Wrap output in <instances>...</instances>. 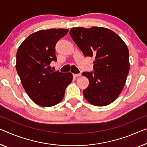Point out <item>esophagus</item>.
I'll return each mask as SVG.
<instances>
[{"mask_svg":"<svg viewBox=\"0 0 147 147\" xmlns=\"http://www.w3.org/2000/svg\"><path fill=\"white\" fill-rule=\"evenodd\" d=\"M73 76L75 77V78H77V77L81 76V74H74Z\"/></svg>","mask_w":147,"mask_h":147,"instance_id":"1","label":"esophagus"}]
</instances>
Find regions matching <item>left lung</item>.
I'll return each mask as SVG.
<instances>
[{
  "instance_id": "left-lung-1",
  "label": "left lung",
  "mask_w": 147,
  "mask_h": 147,
  "mask_svg": "<svg viewBox=\"0 0 147 147\" xmlns=\"http://www.w3.org/2000/svg\"><path fill=\"white\" fill-rule=\"evenodd\" d=\"M72 39L85 56H94L93 71L83 72L89 84L83 90L92 105L104 107L116 100L123 90L129 71V51L114 31L102 27L73 28Z\"/></svg>"
}]
</instances>
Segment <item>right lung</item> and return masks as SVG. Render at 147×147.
Returning a JSON list of instances; mask_svg holds the SVG:
<instances>
[{
	"mask_svg": "<svg viewBox=\"0 0 147 147\" xmlns=\"http://www.w3.org/2000/svg\"><path fill=\"white\" fill-rule=\"evenodd\" d=\"M67 29H50L33 33L18 49L16 70L25 91L33 102L43 107L57 105L72 81L70 72L53 71L50 64L57 60L55 45Z\"/></svg>",
	"mask_w": 147,
	"mask_h": 147,
	"instance_id": "obj_1",
	"label": "right lung"
}]
</instances>
